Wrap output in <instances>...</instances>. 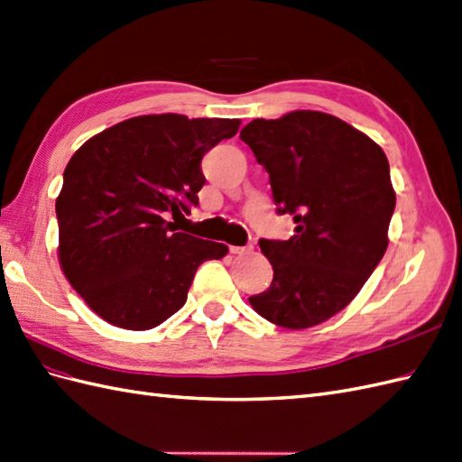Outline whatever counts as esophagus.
<instances>
[{"label":"esophagus","instance_id":"1","mask_svg":"<svg viewBox=\"0 0 462 462\" xmlns=\"http://www.w3.org/2000/svg\"><path fill=\"white\" fill-rule=\"evenodd\" d=\"M231 254H249L253 251V246H229Z\"/></svg>","mask_w":462,"mask_h":462}]
</instances>
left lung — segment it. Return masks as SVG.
Instances as JSON below:
<instances>
[{
    "label": "left lung",
    "instance_id": "1",
    "mask_svg": "<svg viewBox=\"0 0 462 462\" xmlns=\"http://www.w3.org/2000/svg\"><path fill=\"white\" fill-rule=\"evenodd\" d=\"M266 168L278 213L294 216L288 241L261 239L273 284L253 310L286 329H306L353 301L388 246L396 208L384 151L339 117L291 111L241 129Z\"/></svg>",
    "mask_w": 462,
    "mask_h": 462
}]
</instances>
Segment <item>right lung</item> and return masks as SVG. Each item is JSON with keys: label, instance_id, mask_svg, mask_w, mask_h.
Wrapping results in <instances>:
<instances>
[{"label": "right lung", "instance_id": "1", "mask_svg": "<svg viewBox=\"0 0 462 462\" xmlns=\"http://www.w3.org/2000/svg\"><path fill=\"white\" fill-rule=\"evenodd\" d=\"M239 119L139 116L74 152L56 198L64 276L101 319L144 331L184 306L201 263L227 246L176 231L206 184L201 159Z\"/></svg>", "mask_w": 462, "mask_h": 462}]
</instances>
